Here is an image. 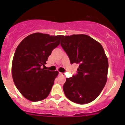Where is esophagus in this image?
Instances as JSON below:
<instances>
[{
  "label": "esophagus",
  "mask_w": 125,
  "mask_h": 125,
  "mask_svg": "<svg viewBox=\"0 0 125 125\" xmlns=\"http://www.w3.org/2000/svg\"><path fill=\"white\" fill-rule=\"evenodd\" d=\"M59 74H61V75H62V76H64V75H65V73H61V72H60V73H59Z\"/></svg>",
  "instance_id": "esophagus-1"
}]
</instances>
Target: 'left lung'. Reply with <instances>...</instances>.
I'll list each match as a JSON object with an SVG mask.
<instances>
[{"label": "left lung", "instance_id": "obj_1", "mask_svg": "<svg viewBox=\"0 0 125 125\" xmlns=\"http://www.w3.org/2000/svg\"><path fill=\"white\" fill-rule=\"evenodd\" d=\"M61 45L72 64H79L77 73L66 78L63 90L74 103H90L100 95L106 83L108 60L100 42L86 35L62 36Z\"/></svg>", "mask_w": 125, "mask_h": 125}]
</instances>
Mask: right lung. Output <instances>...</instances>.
I'll use <instances>...</instances> for the list:
<instances>
[{
    "mask_svg": "<svg viewBox=\"0 0 125 125\" xmlns=\"http://www.w3.org/2000/svg\"><path fill=\"white\" fill-rule=\"evenodd\" d=\"M62 35L35 33L24 39L15 51L12 75L20 93L31 101H42L49 94L57 71L42 68L52 51L60 43Z\"/></svg>",
    "mask_w": 125,
    "mask_h": 125,
    "instance_id": "add662e5",
    "label": "right lung"
}]
</instances>
